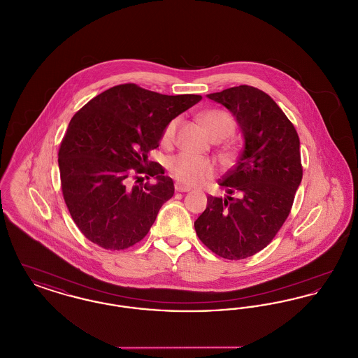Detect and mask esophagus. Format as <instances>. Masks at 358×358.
Listing matches in <instances>:
<instances>
[{
    "label": "esophagus",
    "mask_w": 358,
    "mask_h": 358,
    "mask_svg": "<svg viewBox=\"0 0 358 358\" xmlns=\"http://www.w3.org/2000/svg\"><path fill=\"white\" fill-rule=\"evenodd\" d=\"M174 189H176V192H189V190H190L189 187H182V185H180V184H176Z\"/></svg>",
    "instance_id": "obj_1"
}]
</instances>
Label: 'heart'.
I'll list each match as a JSON object with an SVG mask.
<instances>
[{
    "label": "heart",
    "mask_w": 358,
    "mask_h": 358,
    "mask_svg": "<svg viewBox=\"0 0 358 358\" xmlns=\"http://www.w3.org/2000/svg\"><path fill=\"white\" fill-rule=\"evenodd\" d=\"M205 130L213 139H225L235 130L234 118L222 110H209L203 115ZM178 118L171 120L164 129L161 142L169 146L174 141ZM166 169L171 177L184 187H201L215 176V165L205 158L193 157L189 154H176L166 159Z\"/></svg>",
    "instance_id": "heart-1"
}]
</instances>
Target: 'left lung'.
<instances>
[{"label":"left lung","instance_id":"obj_1","mask_svg":"<svg viewBox=\"0 0 358 358\" xmlns=\"http://www.w3.org/2000/svg\"><path fill=\"white\" fill-rule=\"evenodd\" d=\"M206 96L234 114L244 149L219 182L227 196L208 197L194 229L212 252L240 260L266 248L289 217L303 174L299 136L259 88L238 85Z\"/></svg>","mask_w":358,"mask_h":358}]
</instances>
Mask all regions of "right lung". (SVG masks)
Listing matches in <instances>:
<instances>
[{
  "mask_svg": "<svg viewBox=\"0 0 358 358\" xmlns=\"http://www.w3.org/2000/svg\"><path fill=\"white\" fill-rule=\"evenodd\" d=\"M200 101L201 95H162L127 83L106 90L73 115L59 169L71 217L90 241L120 251L148 235L174 194L173 180L149 153L165 126ZM141 173L156 182L131 186Z\"/></svg>",
  "mask_w": 358,
  "mask_h": 358,
  "instance_id": "add662e5",
  "label": "right lung"
}]
</instances>
